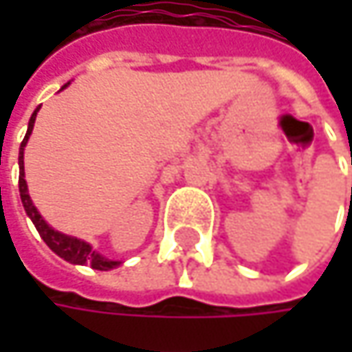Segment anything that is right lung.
<instances>
[{
  "label": "right lung",
  "mask_w": 352,
  "mask_h": 352,
  "mask_svg": "<svg viewBox=\"0 0 352 352\" xmlns=\"http://www.w3.org/2000/svg\"><path fill=\"white\" fill-rule=\"evenodd\" d=\"M38 109H40V107H36V111H38ZM36 111L32 113V118H30L28 132H26V136H24V140H22L20 159H18V163H20V181H18V183H20V197H22V204H24L26 214H28L30 220L34 222L36 230H38V234L42 236V241L48 245V248H50L52 252H56L60 258H65V261H69V263H75V265H91V269H100V271H107V269L118 267V265H120L118 261H109L106 256H102L100 252H96L87 243H83V241H79V239H75V236L60 234V232H56L54 228H50V226L42 220V216L38 214L36 206L32 204V199H30V195H28V185H26V179H24V146H26V142H28V136L32 134Z\"/></svg>",
  "instance_id": "obj_1"
}]
</instances>
